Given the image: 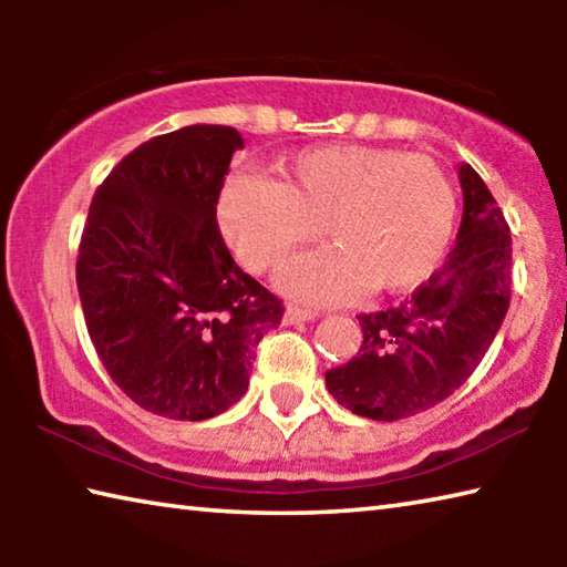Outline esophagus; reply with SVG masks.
<instances>
[{"instance_id": "esophagus-1", "label": "esophagus", "mask_w": 567, "mask_h": 567, "mask_svg": "<svg viewBox=\"0 0 567 567\" xmlns=\"http://www.w3.org/2000/svg\"><path fill=\"white\" fill-rule=\"evenodd\" d=\"M318 310H310V307H300V305H287L285 310V322L287 324H297V322H307L318 318Z\"/></svg>"}]
</instances>
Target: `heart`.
I'll use <instances>...</instances> for the list:
<instances>
[{
    "mask_svg": "<svg viewBox=\"0 0 567 567\" xmlns=\"http://www.w3.org/2000/svg\"><path fill=\"white\" fill-rule=\"evenodd\" d=\"M277 182L233 175L217 203L225 243L247 270L267 272L324 235L334 247L287 262L277 282L312 302L372 287L410 292L427 282L453 237L457 199L435 159L400 150L324 145L297 152Z\"/></svg>",
    "mask_w": 567,
    "mask_h": 567,
    "instance_id": "obj_1",
    "label": "heart"
}]
</instances>
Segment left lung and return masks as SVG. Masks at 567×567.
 I'll return each instance as SVG.
<instances>
[{
    "instance_id": "1",
    "label": "left lung",
    "mask_w": 567,
    "mask_h": 567,
    "mask_svg": "<svg viewBox=\"0 0 567 567\" xmlns=\"http://www.w3.org/2000/svg\"><path fill=\"white\" fill-rule=\"evenodd\" d=\"M463 223L445 265L412 297L362 312L358 358L324 372L330 395L370 420L435 408L473 375L511 307L513 239L493 192L460 165Z\"/></svg>"
}]
</instances>
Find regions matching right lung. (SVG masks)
I'll list each match as a JSON object with an SVG mask.
<instances>
[{
  "mask_svg": "<svg viewBox=\"0 0 567 567\" xmlns=\"http://www.w3.org/2000/svg\"><path fill=\"white\" fill-rule=\"evenodd\" d=\"M243 137L192 124L132 150L94 192L76 290L104 370L140 408L215 417L245 395L280 297L239 270L217 199Z\"/></svg>",
  "mask_w": 567,
  "mask_h": 567,
  "instance_id": "obj_1",
  "label": "right lung"
}]
</instances>
